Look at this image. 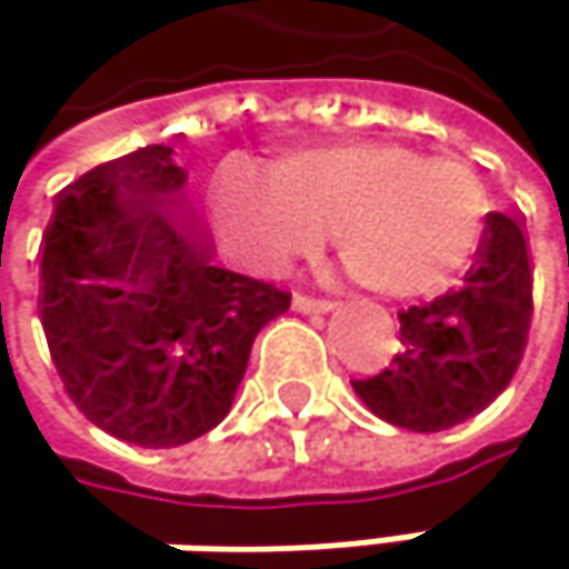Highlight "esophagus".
Returning <instances> with one entry per match:
<instances>
[{
	"label": "esophagus",
	"instance_id": "esophagus-1",
	"mask_svg": "<svg viewBox=\"0 0 569 569\" xmlns=\"http://www.w3.org/2000/svg\"><path fill=\"white\" fill-rule=\"evenodd\" d=\"M292 309L296 312H329V309H336V302L332 299H312V296L296 292L292 296Z\"/></svg>",
	"mask_w": 569,
	"mask_h": 569
}]
</instances>
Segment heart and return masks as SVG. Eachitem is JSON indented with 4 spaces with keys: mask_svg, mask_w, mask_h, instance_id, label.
<instances>
[{
    "mask_svg": "<svg viewBox=\"0 0 569 569\" xmlns=\"http://www.w3.org/2000/svg\"><path fill=\"white\" fill-rule=\"evenodd\" d=\"M488 193L458 154H421L396 138H346L292 148L267 177L227 171L213 220L230 253L263 273L322 247L332 230L349 280L386 296H435L475 263Z\"/></svg>",
    "mask_w": 569,
    "mask_h": 569,
    "instance_id": "b5f03b06",
    "label": "heart"
}]
</instances>
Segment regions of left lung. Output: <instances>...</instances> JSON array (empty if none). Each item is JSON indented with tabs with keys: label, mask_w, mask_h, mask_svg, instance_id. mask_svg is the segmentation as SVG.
<instances>
[{
	"label": "left lung",
	"mask_w": 569,
	"mask_h": 569,
	"mask_svg": "<svg viewBox=\"0 0 569 569\" xmlns=\"http://www.w3.org/2000/svg\"><path fill=\"white\" fill-rule=\"evenodd\" d=\"M398 356L352 382L382 421L445 431L485 411L513 379L530 329V260L520 220L488 213L478 263L465 289L398 312Z\"/></svg>",
	"instance_id": "1"
}]
</instances>
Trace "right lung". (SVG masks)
<instances>
[{
	"instance_id": "right-lung-1",
	"label": "right lung",
	"mask_w": 569,
	"mask_h": 569,
	"mask_svg": "<svg viewBox=\"0 0 569 569\" xmlns=\"http://www.w3.org/2000/svg\"><path fill=\"white\" fill-rule=\"evenodd\" d=\"M173 148L148 144L58 193L42 253V329L64 392L138 448L217 428L257 332L289 292L223 270L177 200Z\"/></svg>"
}]
</instances>
